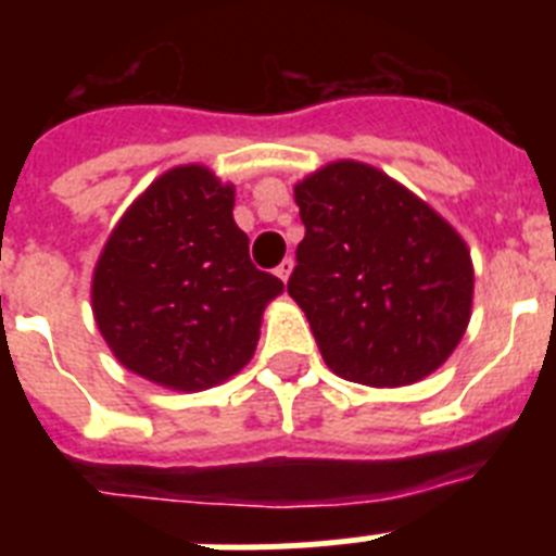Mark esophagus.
Returning <instances> with one entry per match:
<instances>
[{"label": "esophagus", "mask_w": 556, "mask_h": 556, "mask_svg": "<svg viewBox=\"0 0 556 556\" xmlns=\"http://www.w3.org/2000/svg\"><path fill=\"white\" fill-rule=\"evenodd\" d=\"M292 267H294L292 258H283V262L278 264V267H275V275H278V278H281V281L287 283L289 281V273H292Z\"/></svg>", "instance_id": "esophagus-1"}]
</instances>
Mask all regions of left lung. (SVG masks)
Segmentation results:
<instances>
[{
	"label": "left lung",
	"mask_w": 556,
	"mask_h": 556,
	"mask_svg": "<svg viewBox=\"0 0 556 556\" xmlns=\"http://www.w3.org/2000/svg\"><path fill=\"white\" fill-rule=\"evenodd\" d=\"M306 236L289 294L337 376L415 384L459 345L473 264L437 211L384 172L337 161L294 186Z\"/></svg>",
	"instance_id": "left-lung-1"
}]
</instances>
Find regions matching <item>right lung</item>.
Instances as JSON below:
<instances>
[{
	"mask_svg": "<svg viewBox=\"0 0 556 556\" xmlns=\"http://www.w3.org/2000/svg\"><path fill=\"white\" fill-rule=\"evenodd\" d=\"M233 189L205 166L161 175L130 205L94 269L102 337L127 370L205 390L242 370L283 283L250 262Z\"/></svg>",
	"mask_w": 556,
	"mask_h": 556,
	"instance_id": "right-lung-1",
	"label": "right lung"
}]
</instances>
